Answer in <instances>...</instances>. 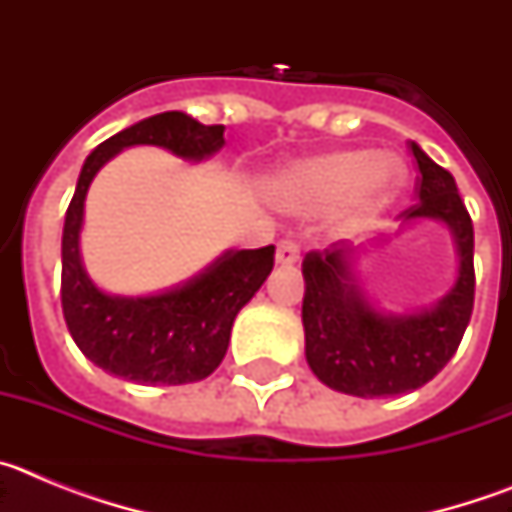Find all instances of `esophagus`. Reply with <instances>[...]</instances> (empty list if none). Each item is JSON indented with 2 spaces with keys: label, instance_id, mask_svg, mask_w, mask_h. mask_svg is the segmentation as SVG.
<instances>
[{
  "label": "esophagus",
  "instance_id": "1",
  "mask_svg": "<svg viewBox=\"0 0 512 512\" xmlns=\"http://www.w3.org/2000/svg\"><path fill=\"white\" fill-rule=\"evenodd\" d=\"M300 261V246H297L292 238H284V241L277 243V264L292 266Z\"/></svg>",
  "mask_w": 512,
  "mask_h": 512
}]
</instances>
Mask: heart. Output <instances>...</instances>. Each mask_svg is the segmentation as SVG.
<instances>
[{
  "instance_id": "1",
  "label": "heart",
  "mask_w": 512,
  "mask_h": 512,
  "mask_svg": "<svg viewBox=\"0 0 512 512\" xmlns=\"http://www.w3.org/2000/svg\"><path fill=\"white\" fill-rule=\"evenodd\" d=\"M402 164L390 153L328 151L289 164L271 182L274 200L289 212L338 205V217L361 223L402 184Z\"/></svg>"
}]
</instances>
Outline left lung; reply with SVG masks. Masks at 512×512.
<instances>
[{
  "mask_svg": "<svg viewBox=\"0 0 512 512\" xmlns=\"http://www.w3.org/2000/svg\"><path fill=\"white\" fill-rule=\"evenodd\" d=\"M418 161V205L400 212L402 225L438 220L454 238V287L431 307L384 312L366 297L356 271L364 246L333 243L302 261L305 356L330 390L354 397L405 395L431 382L459 348L474 307V228L454 176L410 140Z\"/></svg>",
  "mask_w": 512,
  "mask_h": 512,
  "instance_id": "left-lung-1",
  "label": "left lung"
}]
</instances>
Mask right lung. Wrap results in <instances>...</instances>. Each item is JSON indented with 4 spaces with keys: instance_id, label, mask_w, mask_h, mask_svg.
I'll list each match as a JSON object with an SVG mask.
<instances>
[{
    "instance_id": "right-lung-1",
    "label": "right lung",
    "mask_w": 512,
    "mask_h": 512,
    "mask_svg": "<svg viewBox=\"0 0 512 512\" xmlns=\"http://www.w3.org/2000/svg\"><path fill=\"white\" fill-rule=\"evenodd\" d=\"M223 125L161 112L99 143L81 166L61 241V305L71 338L94 366L138 384H189L215 372L241 307L274 269V246L225 251L189 282L161 295H107L81 261L84 202L97 171L130 146H158L202 161L225 146Z\"/></svg>"
}]
</instances>
